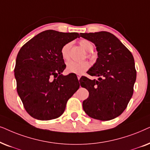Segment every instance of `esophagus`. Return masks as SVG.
<instances>
[{"label":"esophagus","mask_w":150,"mask_h":150,"mask_svg":"<svg viewBox=\"0 0 150 150\" xmlns=\"http://www.w3.org/2000/svg\"><path fill=\"white\" fill-rule=\"evenodd\" d=\"M80 76H79V75H78V76H77V79H78V80H79V79H80Z\"/></svg>","instance_id":"obj_1"}]
</instances>
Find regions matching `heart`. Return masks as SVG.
<instances>
[{
    "instance_id": "1",
    "label": "heart",
    "mask_w": 150,
    "mask_h": 150,
    "mask_svg": "<svg viewBox=\"0 0 150 150\" xmlns=\"http://www.w3.org/2000/svg\"><path fill=\"white\" fill-rule=\"evenodd\" d=\"M79 45L86 51L91 52L94 49V46L91 42L87 40H81L79 42ZM69 49L70 44L68 43L62 47L61 50L62 56L64 59H68L69 58ZM90 67V64L86 61L83 62H75V61H69L67 63V71L69 73L82 74L86 71Z\"/></svg>"
}]
</instances>
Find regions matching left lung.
<instances>
[{"label":"left lung","instance_id":"1","mask_svg":"<svg viewBox=\"0 0 150 150\" xmlns=\"http://www.w3.org/2000/svg\"><path fill=\"white\" fill-rule=\"evenodd\" d=\"M80 36L95 44L98 55L87 72L97 79H80L81 86L89 92L83 109L91 118L111 120L125 110L133 95L137 77L133 55L109 32L80 33Z\"/></svg>","mask_w":150,"mask_h":150}]
</instances>
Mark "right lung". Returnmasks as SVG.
<instances>
[{
	"mask_svg": "<svg viewBox=\"0 0 150 150\" xmlns=\"http://www.w3.org/2000/svg\"><path fill=\"white\" fill-rule=\"evenodd\" d=\"M77 38L79 35L75 32L47 30L20 49L14 69L17 92L33 118L51 120L60 117L67 101L79 88L78 79L72 81L70 74H62L66 66L61 50Z\"/></svg>",
	"mask_w": 150,
	"mask_h": 150,
	"instance_id": "right-lung-1",
	"label": "right lung"
}]
</instances>
